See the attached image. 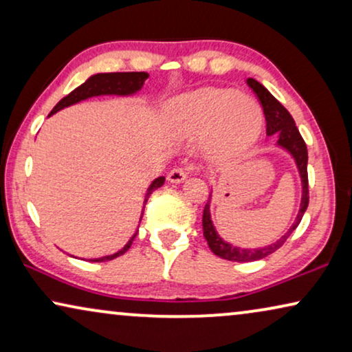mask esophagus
I'll use <instances>...</instances> for the list:
<instances>
[{
    "mask_svg": "<svg viewBox=\"0 0 352 352\" xmlns=\"http://www.w3.org/2000/svg\"><path fill=\"white\" fill-rule=\"evenodd\" d=\"M166 177L171 184H179V182L186 181L187 173L184 170H181V168H175V170H171L170 173H168Z\"/></svg>",
    "mask_w": 352,
    "mask_h": 352,
    "instance_id": "34e87169",
    "label": "esophagus"
}]
</instances>
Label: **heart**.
<instances>
[{
  "mask_svg": "<svg viewBox=\"0 0 352 352\" xmlns=\"http://www.w3.org/2000/svg\"><path fill=\"white\" fill-rule=\"evenodd\" d=\"M168 128L176 138H205V155L211 162H229L256 142L263 113L252 98L232 89L206 88L173 100Z\"/></svg>",
  "mask_w": 352,
  "mask_h": 352,
  "instance_id": "b5f03b06",
  "label": "heart"
}]
</instances>
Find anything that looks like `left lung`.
<instances>
[{
    "mask_svg": "<svg viewBox=\"0 0 352 352\" xmlns=\"http://www.w3.org/2000/svg\"><path fill=\"white\" fill-rule=\"evenodd\" d=\"M247 85L253 89V93L256 94L259 104H261L263 107L264 117H266V134L267 136L277 134L276 146L290 153V157L295 160V165L301 177V201H300V210H298V214L295 218V223L290 226V229H288L280 239L276 240V242L271 245H266V247L242 248V247H237V245L226 242V240L218 234V230L214 229L213 221H211V211H210V206H211V194H210V199L206 201L205 210H204V219H201L206 242H208L210 250L216 254V256L229 259V261H237V263L258 261V259L266 258L271 253L276 252V250L280 248L282 245L287 242V239L290 237L293 230L298 228V224L301 223L302 214H305L307 204H309V189H307V147L305 141H302L300 131H298L295 120H293L290 112H288V110L283 107V105L278 102V100L274 98V96L269 93L261 83H259V81H256L254 78H247Z\"/></svg>",
    "mask_w": 352,
    "mask_h": 352,
    "instance_id": "1",
    "label": "left lung"
}]
</instances>
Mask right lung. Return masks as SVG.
Listing matches in <instances>:
<instances>
[{"label":"right lung","mask_w":352,"mask_h":352,"mask_svg":"<svg viewBox=\"0 0 352 352\" xmlns=\"http://www.w3.org/2000/svg\"><path fill=\"white\" fill-rule=\"evenodd\" d=\"M147 78H148V74H146V72H115V74L91 75L83 85H80L78 88H75L70 94H67L64 99H60L59 102H57L56 107L51 110L50 117L51 115H54L56 112H59V110L69 107V105L78 104V102H81V100L96 98V96H133L142 89L144 81H146ZM163 184H165V176L157 177V179H153L151 182V186L147 187L146 197H144V206H146L148 197H151L152 192L158 189V187H162ZM142 213H144V210H142ZM141 219H142V214H141ZM141 219H139V223H141ZM136 234H134L133 237L128 240L126 245H124L122 250H118L117 253L107 254V256H102V258H93V259H89V261L91 263L110 261V259L122 256V254L126 253L128 248L131 247Z\"/></svg>","instance_id":"1"}]
</instances>
